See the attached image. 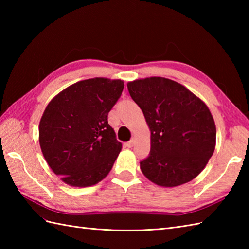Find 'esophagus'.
<instances>
[{"label": "esophagus", "mask_w": 249, "mask_h": 249, "mask_svg": "<svg viewBox=\"0 0 249 249\" xmlns=\"http://www.w3.org/2000/svg\"><path fill=\"white\" fill-rule=\"evenodd\" d=\"M135 142H136V140L135 139H131L130 141H128V142H126V146L127 147H133L134 145H135Z\"/></svg>", "instance_id": "obj_1"}]
</instances>
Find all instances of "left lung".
<instances>
[{
	"instance_id": "1",
	"label": "left lung",
	"mask_w": 249,
	"mask_h": 249,
	"mask_svg": "<svg viewBox=\"0 0 249 249\" xmlns=\"http://www.w3.org/2000/svg\"><path fill=\"white\" fill-rule=\"evenodd\" d=\"M151 131V152L140 169L151 182L176 187L198 177L216 145V126L208 106L183 84L162 77L127 83Z\"/></svg>"
}]
</instances>
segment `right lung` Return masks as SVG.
Masks as SVG:
<instances>
[{
    "label": "right lung",
    "instance_id": "1",
    "mask_svg": "<svg viewBox=\"0 0 249 249\" xmlns=\"http://www.w3.org/2000/svg\"><path fill=\"white\" fill-rule=\"evenodd\" d=\"M124 88L121 79L92 78L71 84L47 105L39 145L51 170L72 187H89L108 176L122 150L108 113Z\"/></svg>",
    "mask_w": 249,
    "mask_h": 249
}]
</instances>
